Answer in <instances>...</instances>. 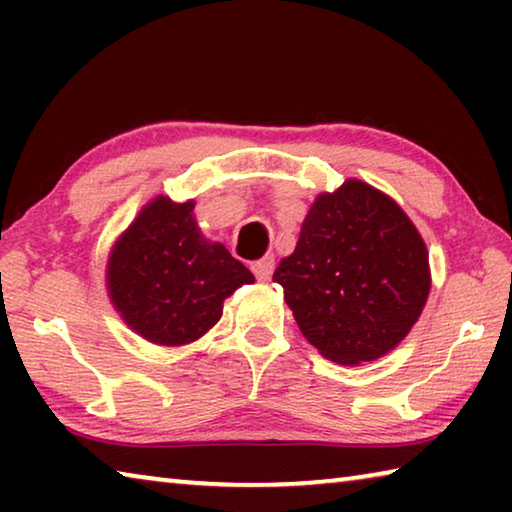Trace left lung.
I'll return each mask as SVG.
<instances>
[{
    "label": "left lung",
    "instance_id": "8db88e82",
    "mask_svg": "<svg viewBox=\"0 0 512 512\" xmlns=\"http://www.w3.org/2000/svg\"><path fill=\"white\" fill-rule=\"evenodd\" d=\"M194 201L155 196L110 250L106 284L124 323L155 345H187L219 323L223 302L255 275L203 237Z\"/></svg>",
    "mask_w": 512,
    "mask_h": 512
}]
</instances>
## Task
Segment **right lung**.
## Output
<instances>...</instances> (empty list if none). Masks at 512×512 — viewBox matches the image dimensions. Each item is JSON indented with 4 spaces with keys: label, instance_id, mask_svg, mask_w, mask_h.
Returning <instances> with one entry per match:
<instances>
[{
    "label": "right lung",
    "instance_id": "right-lung-1",
    "mask_svg": "<svg viewBox=\"0 0 512 512\" xmlns=\"http://www.w3.org/2000/svg\"><path fill=\"white\" fill-rule=\"evenodd\" d=\"M273 282L325 359L359 366L395 350L431 289L429 253L393 198L361 180L318 194Z\"/></svg>",
    "mask_w": 512,
    "mask_h": 512
}]
</instances>
